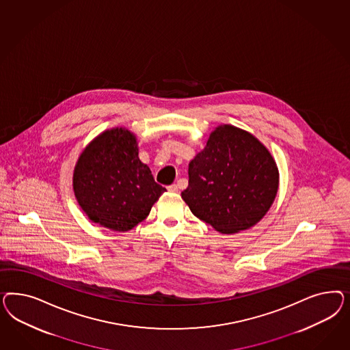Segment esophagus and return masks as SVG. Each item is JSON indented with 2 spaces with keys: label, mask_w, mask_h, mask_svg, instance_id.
<instances>
[{
  "label": "esophagus",
  "mask_w": 350,
  "mask_h": 350,
  "mask_svg": "<svg viewBox=\"0 0 350 350\" xmlns=\"http://www.w3.org/2000/svg\"><path fill=\"white\" fill-rule=\"evenodd\" d=\"M168 191L172 192V193H177L178 192V186L177 185H170V187H168Z\"/></svg>",
  "instance_id": "esophagus-1"
}]
</instances>
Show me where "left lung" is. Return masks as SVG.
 I'll return each instance as SVG.
<instances>
[{"mask_svg": "<svg viewBox=\"0 0 350 350\" xmlns=\"http://www.w3.org/2000/svg\"><path fill=\"white\" fill-rule=\"evenodd\" d=\"M273 157L250 132L231 124L213 131L189 164V186L180 196L193 215L223 234L259 222L278 191Z\"/></svg>", "mask_w": 350, "mask_h": 350, "instance_id": "8db88e82", "label": "left lung"}]
</instances>
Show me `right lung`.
<instances>
[{
    "instance_id": "1",
    "label": "right lung",
    "mask_w": 350,
    "mask_h": 350,
    "mask_svg": "<svg viewBox=\"0 0 350 350\" xmlns=\"http://www.w3.org/2000/svg\"><path fill=\"white\" fill-rule=\"evenodd\" d=\"M73 191L90 221L127 232L148 215L165 189L138 158L137 137L126 127L106 129L81 152Z\"/></svg>"
}]
</instances>
